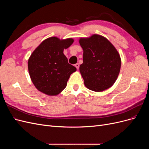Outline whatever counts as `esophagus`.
I'll return each instance as SVG.
<instances>
[{"mask_svg":"<svg viewBox=\"0 0 149 149\" xmlns=\"http://www.w3.org/2000/svg\"><path fill=\"white\" fill-rule=\"evenodd\" d=\"M75 67L76 68V69L77 70H78L79 69V63H76V64H75Z\"/></svg>","mask_w":149,"mask_h":149,"instance_id":"esophagus-1","label":"esophagus"}]
</instances>
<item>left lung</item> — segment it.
Listing matches in <instances>:
<instances>
[{"label":"left lung","instance_id":"1","mask_svg":"<svg viewBox=\"0 0 149 149\" xmlns=\"http://www.w3.org/2000/svg\"><path fill=\"white\" fill-rule=\"evenodd\" d=\"M83 49L79 71L86 87L101 92L111 88L118 78L121 60L118 50L103 36L94 34L79 40Z\"/></svg>","mask_w":149,"mask_h":149}]
</instances>
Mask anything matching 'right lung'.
I'll list each match as a JSON object with an SVG mask.
<instances>
[{"label": "right lung", "instance_id": "right-lung-1", "mask_svg": "<svg viewBox=\"0 0 149 149\" xmlns=\"http://www.w3.org/2000/svg\"><path fill=\"white\" fill-rule=\"evenodd\" d=\"M74 40L49 37L40 43L31 53L28 69L33 84L39 91L48 96H56L67 85L70 75L76 71L68 63L64 49L70 47Z\"/></svg>", "mask_w": 149, "mask_h": 149}]
</instances>
